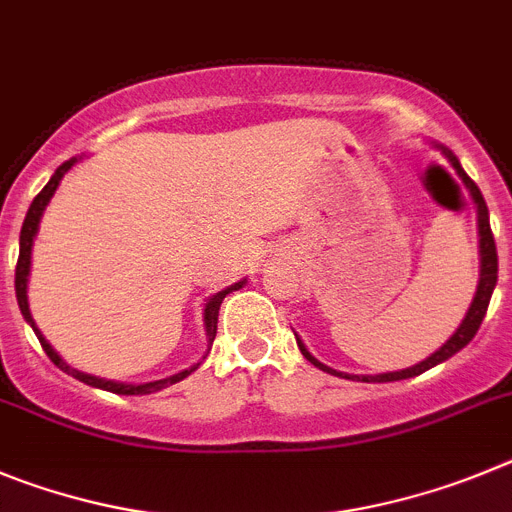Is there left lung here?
<instances>
[{"mask_svg": "<svg viewBox=\"0 0 512 512\" xmlns=\"http://www.w3.org/2000/svg\"><path fill=\"white\" fill-rule=\"evenodd\" d=\"M441 153L446 155V160L451 163V168L457 170L459 178H462L464 186L469 188V196H472L474 206H477V227H480V283H477V293H474L472 298V306H469L467 316L462 319V324H459V329L454 331V334L446 339L444 347L436 349L431 357H426L423 362H418V365L408 367V370H400V372H382V375H347V372H336L331 370V367H326L324 362H319V359L313 357L311 352L306 349V344L298 339L296 334V342H298V349H301L303 357L311 362L313 367H319V370L329 372V375H336V377H344V380H357V382H395V380H408V377H416L421 375V372L431 370V367L441 365V362H446L449 357H454V354L459 352V349L467 347L469 342L474 339V334H477V329H480L482 319H485L487 313V306H490V298H492V290H495L497 285V247H495V237H492V229H490V211H487V204L485 199H482L480 188H477V183L472 181V178L464 173V168L459 165L457 155L451 153V150H446V147L439 145Z\"/></svg>", "mask_w": 512, "mask_h": 512, "instance_id": "1", "label": "left lung"}]
</instances>
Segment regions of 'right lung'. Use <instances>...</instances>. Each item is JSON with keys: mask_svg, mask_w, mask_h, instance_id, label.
<instances>
[{"mask_svg": "<svg viewBox=\"0 0 512 512\" xmlns=\"http://www.w3.org/2000/svg\"><path fill=\"white\" fill-rule=\"evenodd\" d=\"M73 163H76V158L66 160V163L61 165V168L55 170L53 178L48 181V186L43 188V191L32 199L30 209H27V216H25V224H22V232H20V257H17V270H15V290H17V303H20V311L22 316H25L27 324L32 326V331H35V336L40 339V344H43L45 354L50 357V362H53L55 367H61L66 375L76 377V380L86 382V385H91V388H101V390H109V393H117V395H147V393H155V390H163L168 388V385H173V382L183 380V377L191 375L193 370H196V365L188 367V370L178 372V375L173 377H165V380H155V382H142V385H127V382H114V380H104V377H96V375H86V372L81 370H73L68 362H63V357L58 352H55L53 347L48 344V339L43 336V331L35 326V319H32L30 313V303H27V275H30V255H32V242H35V234H38V227H40V216H43L45 206L50 204V199H53L55 188H58V183H61V178L66 176L68 170L73 168ZM245 285V280H239V283L229 285V288L219 290V293H214V296L206 301L204 306V324H206V336H209V344L214 342L216 336V321H219V306H222L224 298L232 293V290L242 288Z\"/></svg>", "mask_w": 512, "mask_h": 512, "instance_id": "add662e5", "label": "right lung"}]
</instances>
